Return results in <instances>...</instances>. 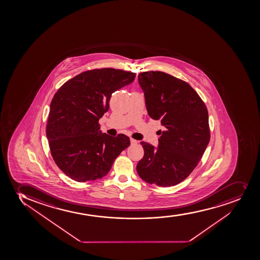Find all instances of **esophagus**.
<instances>
[{
	"label": "esophagus",
	"instance_id": "1",
	"mask_svg": "<svg viewBox=\"0 0 260 260\" xmlns=\"http://www.w3.org/2000/svg\"><path fill=\"white\" fill-rule=\"evenodd\" d=\"M131 143H132V145H136V144H137V141L133 139V138H131Z\"/></svg>",
	"mask_w": 260,
	"mask_h": 260
}]
</instances>
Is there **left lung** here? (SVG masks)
I'll return each mask as SVG.
<instances>
[{
  "mask_svg": "<svg viewBox=\"0 0 260 260\" xmlns=\"http://www.w3.org/2000/svg\"><path fill=\"white\" fill-rule=\"evenodd\" d=\"M140 86L153 119L160 121L157 149L144 150L137 171L148 184L168 187L186 179L204 155L210 140L209 114L199 93L186 81L160 71L140 73Z\"/></svg>",
  "mask_w": 260,
  "mask_h": 260,
  "instance_id": "obj_1",
  "label": "left lung"
}]
</instances>
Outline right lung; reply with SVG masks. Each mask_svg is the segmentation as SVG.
I'll return each instance as SVG.
<instances>
[{
	"label": "right lung",
	"instance_id": "1",
	"mask_svg": "<svg viewBox=\"0 0 260 260\" xmlns=\"http://www.w3.org/2000/svg\"><path fill=\"white\" fill-rule=\"evenodd\" d=\"M135 77V73L112 68L87 70L66 81L54 95L46 136L54 161L70 179L103 178L131 144L125 135L101 133L99 120L109 110L112 93Z\"/></svg>",
	"mask_w": 260,
	"mask_h": 260
}]
</instances>
